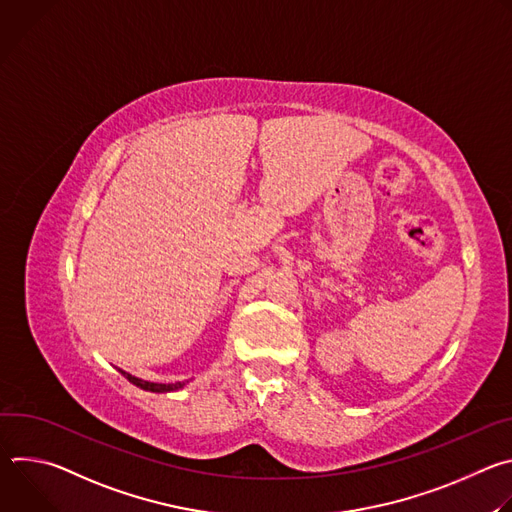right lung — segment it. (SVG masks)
I'll list each match as a JSON object with an SVG mask.
<instances>
[{"label": "right lung", "instance_id": "add662e5", "mask_svg": "<svg viewBox=\"0 0 512 512\" xmlns=\"http://www.w3.org/2000/svg\"><path fill=\"white\" fill-rule=\"evenodd\" d=\"M119 373L129 381V383H133L135 387H139V389H143V391H152V393H168V391H178V389H182L186 383H168V385H164V383H150V381H143V379H137V377H133V375H129V373H125V371H121L119 369Z\"/></svg>", "mask_w": 512, "mask_h": 512}]
</instances>
